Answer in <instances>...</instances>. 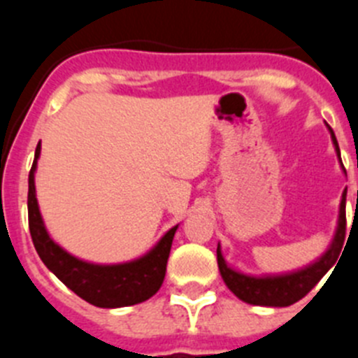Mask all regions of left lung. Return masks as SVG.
Instances as JSON below:
<instances>
[{"instance_id":"left-lung-1","label":"left lung","mask_w":358,"mask_h":358,"mask_svg":"<svg viewBox=\"0 0 358 358\" xmlns=\"http://www.w3.org/2000/svg\"><path fill=\"white\" fill-rule=\"evenodd\" d=\"M330 129V127H328ZM331 141L335 145V152L341 161L339 143L335 140L334 131L330 129ZM343 164V161H341ZM344 169V166H343ZM346 172V170H344ZM344 238H346V189H344L343 199H341L339 220H337V229H335L334 240L327 252L319 258L317 262L310 264L308 267L299 268L289 274H278V276H248L235 268H231L224 260L220 243L217 248V262L218 271L222 276L227 289L235 294L238 299L249 303V305L258 306H289L305 297L310 290L317 285L321 278L328 273V268L337 262L341 251H343Z\"/></svg>"}]
</instances>
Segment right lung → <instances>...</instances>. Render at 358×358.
Listing matches in <instances>:
<instances>
[{"label": "right lung", "mask_w": 358, "mask_h": 358, "mask_svg": "<svg viewBox=\"0 0 358 358\" xmlns=\"http://www.w3.org/2000/svg\"><path fill=\"white\" fill-rule=\"evenodd\" d=\"M41 154V141L28 176V226L43 264L69 290L100 308H118L147 301L163 285L166 262L177 226L164 233L163 238L145 256L127 264L98 265L78 260L50 238L41 217L36 197V169Z\"/></svg>", "instance_id": "obj_1"}]
</instances>
